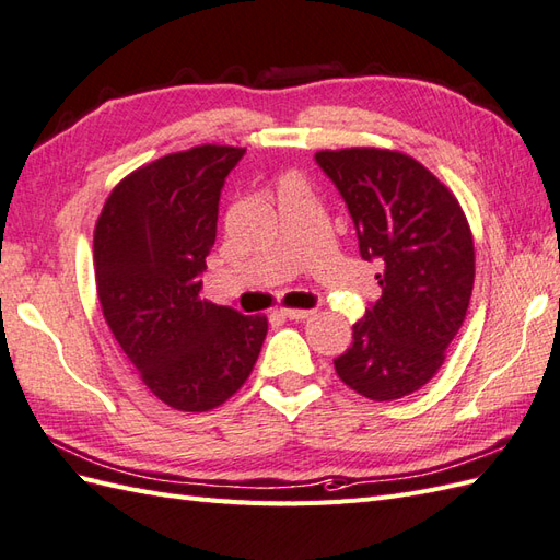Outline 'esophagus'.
I'll return each instance as SVG.
<instances>
[{
  "instance_id": "esophagus-1",
  "label": "esophagus",
  "mask_w": 560,
  "mask_h": 560,
  "mask_svg": "<svg viewBox=\"0 0 560 560\" xmlns=\"http://www.w3.org/2000/svg\"><path fill=\"white\" fill-rule=\"evenodd\" d=\"M279 314L283 319H295V322H300V319H307V317H312V310H279Z\"/></svg>"
}]
</instances>
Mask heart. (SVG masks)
<instances>
[{
  "mask_svg": "<svg viewBox=\"0 0 560 560\" xmlns=\"http://www.w3.org/2000/svg\"><path fill=\"white\" fill-rule=\"evenodd\" d=\"M289 179H293V177H289Z\"/></svg>",
  "mask_w": 560,
  "mask_h": 560,
  "instance_id": "obj_1",
  "label": "heart"
}]
</instances>
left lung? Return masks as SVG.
Returning a JSON list of instances; mask_svg holds the SVG:
<instances>
[{"mask_svg": "<svg viewBox=\"0 0 560 560\" xmlns=\"http://www.w3.org/2000/svg\"><path fill=\"white\" fill-rule=\"evenodd\" d=\"M364 260L381 262V298L352 326L334 360L340 381L374 402H393L438 374L462 328L476 279V250L454 194L411 155L388 149L319 151Z\"/></svg>", "mask_w": 560, "mask_h": 560, "instance_id": "obj_1", "label": "left lung"}]
</instances>
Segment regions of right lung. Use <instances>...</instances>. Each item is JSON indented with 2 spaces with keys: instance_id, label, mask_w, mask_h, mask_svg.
I'll return each mask as SVG.
<instances>
[{
  "instance_id": "add662e5",
  "label": "right lung",
  "mask_w": 560,
  "mask_h": 560,
  "mask_svg": "<svg viewBox=\"0 0 560 560\" xmlns=\"http://www.w3.org/2000/svg\"><path fill=\"white\" fill-rule=\"evenodd\" d=\"M243 153L206 143L158 158L110 191L94 229L104 319L147 388L179 411L226 402L267 336L262 314L200 295L222 186Z\"/></svg>"
}]
</instances>
